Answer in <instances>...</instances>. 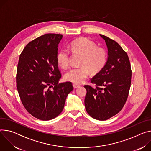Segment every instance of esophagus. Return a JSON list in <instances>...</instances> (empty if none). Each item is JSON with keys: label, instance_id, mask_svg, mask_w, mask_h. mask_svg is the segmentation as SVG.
Instances as JSON below:
<instances>
[{"label": "esophagus", "instance_id": "obj_1", "mask_svg": "<svg viewBox=\"0 0 151 151\" xmlns=\"http://www.w3.org/2000/svg\"><path fill=\"white\" fill-rule=\"evenodd\" d=\"M73 87H74V88H78L80 86L79 85H78V84H73Z\"/></svg>", "mask_w": 151, "mask_h": 151}]
</instances>
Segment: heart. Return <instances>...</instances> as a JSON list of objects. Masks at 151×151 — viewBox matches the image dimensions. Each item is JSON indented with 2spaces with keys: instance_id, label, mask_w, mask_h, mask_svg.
<instances>
[{
  "instance_id": "b5f03b06",
  "label": "heart",
  "mask_w": 151,
  "mask_h": 151,
  "mask_svg": "<svg viewBox=\"0 0 151 151\" xmlns=\"http://www.w3.org/2000/svg\"><path fill=\"white\" fill-rule=\"evenodd\" d=\"M69 49L74 53L82 55L80 67L72 68L64 75L65 80L75 84H81L88 77L89 70L92 73L99 72L106 64L107 53L102 48L87 38H80L69 44ZM57 61L59 66L65 69L70 64V52L63 48L57 55Z\"/></svg>"
}]
</instances>
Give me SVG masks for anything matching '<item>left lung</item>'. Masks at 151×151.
<instances>
[{"mask_svg": "<svg viewBox=\"0 0 151 151\" xmlns=\"http://www.w3.org/2000/svg\"><path fill=\"white\" fill-rule=\"evenodd\" d=\"M108 48V60L104 67L92 79L93 88L86 85L84 103L93 118L106 120L121 111L128 99L132 71L127 52L114 40L100 34Z\"/></svg>", "mask_w": 151, "mask_h": 151, "instance_id": "left-lung-1", "label": "left lung"}]
</instances>
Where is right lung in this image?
<instances>
[{"label":"right lung","instance_id":"obj_1","mask_svg":"<svg viewBox=\"0 0 151 151\" xmlns=\"http://www.w3.org/2000/svg\"><path fill=\"white\" fill-rule=\"evenodd\" d=\"M61 34H47L29 42L20 55L17 88L23 105L29 114L49 120L61 114L71 82L59 83L61 78L57 55Z\"/></svg>","mask_w":151,"mask_h":151}]
</instances>
